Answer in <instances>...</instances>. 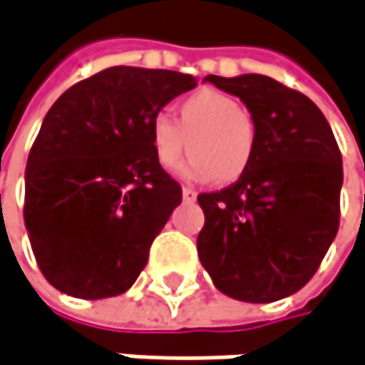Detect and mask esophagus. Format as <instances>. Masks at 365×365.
I'll return each instance as SVG.
<instances>
[{"label":"esophagus","instance_id":"1","mask_svg":"<svg viewBox=\"0 0 365 365\" xmlns=\"http://www.w3.org/2000/svg\"><path fill=\"white\" fill-rule=\"evenodd\" d=\"M182 200L185 202H195L197 200V193L193 189H189V187H182Z\"/></svg>","mask_w":365,"mask_h":365}]
</instances>
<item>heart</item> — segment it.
Masks as SVG:
<instances>
[{
	"label": "heart",
	"mask_w": 365,
	"mask_h": 365,
	"mask_svg": "<svg viewBox=\"0 0 365 365\" xmlns=\"http://www.w3.org/2000/svg\"><path fill=\"white\" fill-rule=\"evenodd\" d=\"M153 155L161 168H174L189 149L191 158L178 168L193 180L216 178L235 182L250 168L256 149V121L240 101L216 92L197 90L176 105V121L155 115L149 123Z\"/></svg>",
	"instance_id": "obj_1"
}]
</instances>
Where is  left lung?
Returning <instances> with one entry per match:
<instances>
[{"mask_svg":"<svg viewBox=\"0 0 365 365\" xmlns=\"http://www.w3.org/2000/svg\"><path fill=\"white\" fill-rule=\"evenodd\" d=\"M204 81L246 105L256 149L235 185L197 197L200 260L235 300L290 297L315 275L339 231L342 160L332 128L311 98L267 75Z\"/></svg>","mask_w":365,"mask_h":365,"instance_id":"1","label":"left lung"}]
</instances>
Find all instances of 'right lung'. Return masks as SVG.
I'll return each instance as SVG.
<instances>
[{"label": "right lung", "instance_id": "obj_1", "mask_svg": "<svg viewBox=\"0 0 365 365\" xmlns=\"http://www.w3.org/2000/svg\"><path fill=\"white\" fill-rule=\"evenodd\" d=\"M197 77L109 67L50 107L24 172V227L43 277L75 298L132 288L180 185L153 155L149 123Z\"/></svg>", "mask_w": 365, "mask_h": 365}]
</instances>
